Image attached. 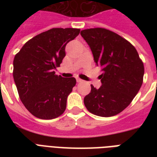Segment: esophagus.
Listing matches in <instances>:
<instances>
[{
  "label": "esophagus",
  "mask_w": 157,
  "mask_h": 157,
  "mask_svg": "<svg viewBox=\"0 0 157 157\" xmlns=\"http://www.w3.org/2000/svg\"><path fill=\"white\" fill-rule=\"evenodd\" d=\"M76 81L78 82V83H81V82H83V81L80 78H76Z\"/></svg>",
  "instance_id": "34e87169"
}]
</instances>
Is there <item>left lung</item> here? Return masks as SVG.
<instances>
[{
    "instance_id": "obj_1",
    "label": "left lung",
    "mask_w": 157,
    "mask_h": 157,
    "mask_svg": "<svg viewBox=\"0 0 157 157\" xmlns=\"http://www.w3.org/2000/svg\"><path fill=\"white\" fill-rule=\"evenodd\" d=\"M94 60L102 69L100 88L91 85L84 98L89 112L98 117L117 115L126 108L141 88L144 67L136 49L117 33L105 28L81 32Z\"/></svg>"
}]
</instances>
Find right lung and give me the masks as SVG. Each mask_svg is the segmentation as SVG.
Instances as JSON below:
<instances>
[{"instance_id":"right-lung-1","label":"right lung","mask_w":157,"mask_h":157,"mask_svg":"<svg viewBox=\"0 0 157 157\" xmlns=\"http://www.w3.org/2000/svg\"><path fill=\"white\" fill-rule=\"evenodd\" d=\"M79 33L76 28H52L28 40L14 56L13 76L18 95L34 117L51 120L66 109L76 81L55 75V70L66 55V45Z\"/></svg>"}]
</instances>
